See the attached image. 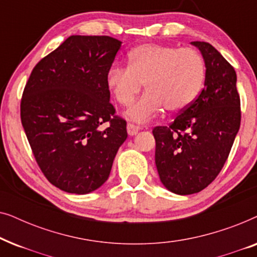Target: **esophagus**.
Masks as SVG:
<instances>
[{"label":"esophagus","mask_w":257,"mask_h":257,"mask_svg":"<svg viewBox=\"0 0 257 257\" xmlns=\"http://www.w3.org/2000/svg\"><path fill=\"white\" fill-rule=\"evenodd\" d=\"M126 127H127V133L130 136L137 135V133H138V131L140 130V126L136 125V124H132V122H128Z\"/></svg>","instance_id":"1"}]
</instances>
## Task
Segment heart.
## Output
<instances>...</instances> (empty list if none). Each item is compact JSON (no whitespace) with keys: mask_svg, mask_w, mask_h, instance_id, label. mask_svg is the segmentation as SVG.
<instances>
[{"mask_svg":"<svg viewBox=\"0 0 257 257\" xmlns=\"http://www.w3.org/2000/svg\"><path fill=\"white\" fill-rule=\"evenodd\" d=\"M128 66L114 65L107 86L114 99L128 106L142 90L147 92L127 110V117L145 122L163 112L177 114L191 106L202 89L206 64L193 48L146 43L128 52Z\"/></svg>","mask_w":257,"mask_h":257,"instance_id":"1","label":"heart"}]
</instances>
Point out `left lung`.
Instances as JSON below:
<instances>
[{"label":"left lung","instance_id":"obj_1","mask_svg":"<svg viewBox=\"0 0 257 257\" xmlns=\"http://www.w3.org/2000/svg\"><path fill=\"white\" fill-rule=\"evenodd\" d=\"M206 64L205 85L168 126L153 128L160 180L179 195L206 188L222 170L241 122L236 72L207 42H192Z\"/></svg>","mask_w":257,"mask_h":257}]
</instances>
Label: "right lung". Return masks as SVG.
Returning a JSON list of instances; mask_svg holds the SVG:
<instances>
[{"mask_svg":"<svg viewBox=\"0 0 257 257\" xmlns=\"http://www.w3.org/2000/svg\"><path fill=\"white\" fill-rule=\"evenodd\" d=\"M120 47L110 36L73 35L37 63L24 87L21 121L28 142L45 178L64 192L99 188L127 138L106 82Z\"/></svg>","mask_w":257,"mask_h":257,"instance_id":"1","label":"right lung"}]
</instances>
